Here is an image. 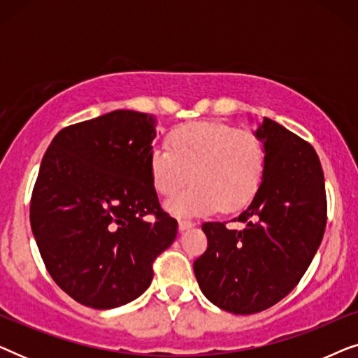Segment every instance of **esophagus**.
I'll use <instances>...</instances> for the list:
<instances>
[{"label": "esophagus", "mask_w": 358, "mask_h": 358, "mask_svg": "<svg viewBox=\"0 0 358 358\" xmlns=\"http://www.w3.org/2000/svg\"><path fill=\"white\" fill-rule=\"evenodd\" d=\"M194 224H195V223L190 222V220H180V222H179V229H180V231H184V229L192 228Z\"/></svg>", "instance_id": "1"}]
</instances>
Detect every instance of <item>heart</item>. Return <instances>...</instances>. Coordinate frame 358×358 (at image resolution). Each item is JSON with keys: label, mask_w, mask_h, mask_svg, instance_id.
<instances>
[{"label": "heart", "mask_w": 358, "mask_h": 358, "mask_svg": "<svg viewBox=\"0 0 358 358\" xmlns=\"http://www.w3.org/2000/svg\"><path fill=\"white\" fill-rule=\"evenodd\" d=\"M168 146L151 150L148 171L163 197H174L192 178V187L166 203L176 217L207 215L218 207L238 212L261 189L266 148L254 131L223 122H192L171 130Z\"/></svg>", "instance_id": "1"}]
</instances>
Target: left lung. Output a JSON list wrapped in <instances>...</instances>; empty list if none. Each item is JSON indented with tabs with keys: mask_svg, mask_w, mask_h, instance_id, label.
Listing matches in <instances>:
<instances>
[{
	"mask_svg": "<svg viewBox=\"0 0 358 358\" xmlns=\"http://www.w3.org/2000/svg\"><path fill=\"white\" fill-rule=\"evenodd\" d=\"M266 176L251 205L233 222L202 224L207 251L194 262L200 290L234 315H254L298 285L320 248L327 220L321 161L301 136L264 119Z\"/></svg>",
	"mask_w": 358,
	"mask_h": 358,
	"instance_id": "left-lung-1",
	"label": "left lung"
}]
</instances>
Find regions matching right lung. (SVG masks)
I'll return each instance as SVG.
<instances>
[{
  "mask_svg": "<svg viewBox=\"0 0 358 358\" xmlns=\"http://www.w3.org/2000/svg\"><path fill=\"white\" fill-rule=\"evenodd\" d=\"M151 115L114 110L62 129L32 189L31 227L48 273L81 305L138 298L178 234L148 171Z\"/></svg>",
  "mask_w": 358,
  "mask_h": 358,
  "instance_id": "add662e5",
  "label": "right lung"
}]
</instances>
